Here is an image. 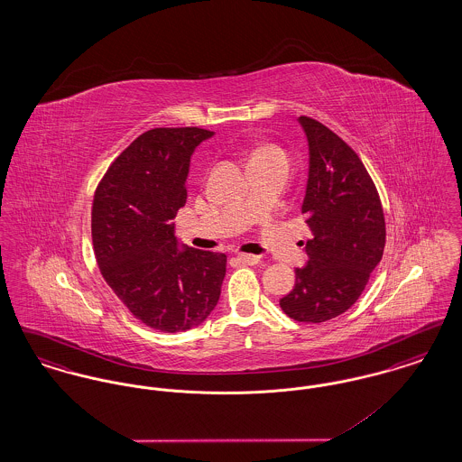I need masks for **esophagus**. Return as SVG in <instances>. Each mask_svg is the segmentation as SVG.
<instances>
[{
    "label": "esophagus",
    "instance_id": "1",
    "mask_svg": "<svg viewBox=\"0 0 462 462\" xmlns=\"http://www.w3.org/2000/svg\"><path fill=\"white\" fill-rule=\"evenodd\" d=\"M237 262L242 264H256L260 262V256H256V254H245V253H239V254H237Z\"/></svg>",
    "mask_w": 462,
    "mask_h": 462
}]
</instances>
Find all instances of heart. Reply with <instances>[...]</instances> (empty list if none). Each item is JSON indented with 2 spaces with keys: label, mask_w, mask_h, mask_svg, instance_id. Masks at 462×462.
Masks as SVG:
<instances>
[{
  "label": "heart",
  "mask_w": 462,
  "mask_h": 462,
  "mask_svg": "<svg viewBox=\"0 0 462 462\" xmlns=\"http://www.w3.org/2000/svg\"><path fill=\"white\" fill-rule=\"evenodd\" d=\"M272 154H281L282 155V152L279 151V149H275V147H264V149H260L258 152L254 155H272ZM253 155V157H254Z\"/></svg>",
  "instance_id": "b5f03b06"
}]
</instances>
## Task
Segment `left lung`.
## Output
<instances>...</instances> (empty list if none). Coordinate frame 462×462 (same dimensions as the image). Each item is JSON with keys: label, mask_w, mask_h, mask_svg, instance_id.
<instances>
[{"label": "left lung", "mask_w": 462, "mask_h": 462, "mask_svg": "<svg viewBox=\"0 0 462 462\" xmlns=\"http://www.w3.org/2000/svg\"><path fill=\"white\" fill-rule=\"evenodd\" d=\"M308 140L307 194L301 213L311 239L308 262L281 300L287 317L320 324L360 298L383 258L386 226L381 199L360 157L322 123L298 119Z\"/></svg>", "instance_id": "obj_1"}]
</instances>
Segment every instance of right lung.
I'll return each mask as SVG.
<instances>
[{
    "mask_svg": "<svg viewBox=\"0 0 462 462\" xmlns=\"http://www.w3.org/2000/svg\"><path fill=\"white\" fill-rule=\"evenodd\" d=\"M215 133L154 128L133 140L97 187L91 239L102 277L142 324L181 332L220 300L223 253L178 249L171 220L187 200L190 157Z\"/></svg>",
    "mask_w": 462,
    "mask_h": 462,
    "instance_id": "1",
    "label": "right lung"
}]
</instances>
